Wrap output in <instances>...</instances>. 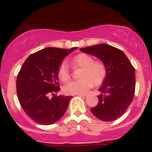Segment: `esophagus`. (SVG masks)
Here are the masks:
<instances>
[{
	"instance_id": "1",
	"label": "esophagus",
	"mask_w": 152,
	"mask_h": 152,
	"mask_svg": "<svg viewBox=\"0 0 152 152\" xmlns=\"http://www.w3.org/2000/svg\"><path fill=\"white\" fill-rule=\"evenodd\" d=\"M78 96L81 97V98H83V99L86 98V95H85V94H78Z\"/></svg>"
}]
</instances>
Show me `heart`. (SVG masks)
Listing matches in <instances>:
<instances>
[{
  "mask_svg": "<svg viewBox=\"0 0 152 152\" xmlns=\"http://www.w3.org/2000/svg\"><path fill=\"white\" fill-rule=\"evenodd\" d=\"M74 66L82 68L79 77L81 79L71 81L64 86L66 94H84L92 85H99L104 81L106 74V66L101 61H94L93 57L85 53L76 56L73 59ZM58 74L62 81L70 78V69L68 63L63 61L58 67Z\"/></svg>",
  "mask_w": 152,
  "mask_h": 152,
  "instance_id": "1",
  "label": "heart"
}]
</instances>
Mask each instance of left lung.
<instances>
[{
  "label": "left lung",
  "instance_id": "1",
  "mask_svg": "<svg viewBox=\"0 0 152 152\" xmlns=\"http://www.w3.org/2000/svg\"><path fill=\"white\" fill-rule=\"evenodd\" d=\"M83 53L93 55L106 66V74L99 88V103L91 109L92 114L104 121H112L125 113L134 99L135 70L121 50L102 43L84 48Z\"/></svg>",
  "mask_w": 152,
  "mask_h": 152
}]
</instances>
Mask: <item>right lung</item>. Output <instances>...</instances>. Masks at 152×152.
Here are the masks:
<instances>
[{
	"label": "right lung",
	"mask_w": 152,
	"mask_h": 152,
	"mask_svg": "<svg viewBox=\"0 0 152 152\" xmlns=\"http://www.w3.org/2000/svg\"><path fill=\"white\" fill-rule=\"evenodd\" d=\"M77 48H43L23 64L17 76V95L26 114L37 124H53L65 114L72 96H54L60 90L58 70L65 57ZM50 93L53 97L49 99Z\"/></svg>",
	"instance_id": "obj_1"
}]
</instances>
